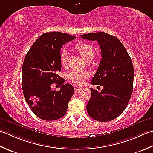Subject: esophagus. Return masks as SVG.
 <instances>
[{
    "instance_id": "obj_1",
    "label": "esophagus",
    "mask_w": 153,
    "mask_h": 153,
    "mask_svg": "<svg viewBox=\"0 0 153 153\" xmlns=\"http://www.w3.org/2000/svg\"><path fill=\"white\" fill-rule=\"evenodd\" d=\"M81 89H82V88L79 86H74V90H76V91H79V90H81Z\"/></svg>"
}]
</instances>
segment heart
Wrapping results in <instances>:
<instances>
[{
  "instance_id": "b5f03b06",
  "label": "heart",
  "mask_w": 153,
  "mask_h": 153,
  "mask_svg": "<svg viewBox=\"0 0 153 153\" xmlns=\"http://www.w3.org/2000/svg\"><path fill=\"white\" fill-rule=\"evenodd\" d=\"M76 51L79 53L84 60L87 59H93L94 56V49L90 45L85 43H79L75 45ZM68 52L66 50H63L61 53L60 61L62 65H65L67 63ZM88 76V73L85 71H73L68 74V79L76 85H82L85 82V79Z\"/></svg>"
}]
</instances>
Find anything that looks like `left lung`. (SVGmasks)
I'll use <instances>...</instances> for the list:
<instances>
[{"mask_svg": "<svg viewBox=\"0 0 153 153\" xmlns=\"http://www.w3.org/2000/svg\"><path fill=\"white\" fill-rule=\"evenodd\" d=\"M83 39L97 41L102 57L91 83L102 86L100 92L90 88L91 97L86 105L90 117L106 122L122 114L133 92L134 70L126 49L117 37L100 32L81 35Z\"/></svg>", "mask_w": 153, "mask_h": 153, "instance_id": "left-lung-1", "label": "left lung"}]
</instances>
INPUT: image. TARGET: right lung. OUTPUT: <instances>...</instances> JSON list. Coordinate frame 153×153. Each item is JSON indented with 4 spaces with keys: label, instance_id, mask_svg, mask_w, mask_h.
I'll return each mask as SVG.
<instances>
[{
    "label": "right lung",
    "instance_id": "obj_1",
    "mask_svg": "<svg viewBox=\"0 0 153 153\" xmlns=\"http://www.w3.org/2000/svg\"><path fill=\"white\" fill-rule=\"evenodd\" d=\"M76 37L58 32L40 36L24 58L22 82L24 98L33 113L40 119L53 121L60 119L67 112L68 102L74 93L70 84L62 85L59 91L52 90L53 83L61 78V48Z\"/></svg>",
    "mask_w": 153,
    "mask_h": 153
}]
</instances>
